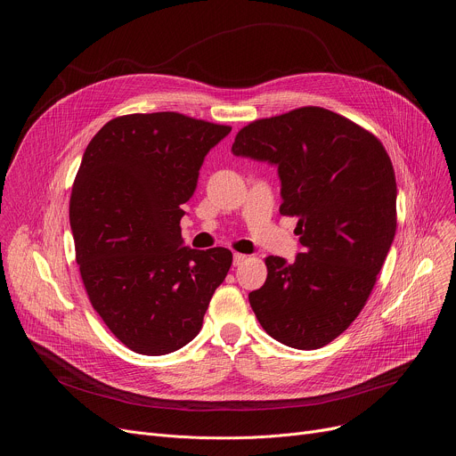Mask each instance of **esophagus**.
Returning a JSON list of instances; mask_svg holds the SVG:
<instances>
[{
    "label": "esophagus",
    "instance_id": "obj_1",
    "mask_svg": "<svg viewBox=\"0 0 456 456\" xmlns=\"http://www.w3.org/2000/svg\"><path fill=\"white\" fill-rule=\"evenodd\" d=\"M247 259V256L245 254H240V252H234V257H232V264H234V267H238V265H241L243 262Z\"/></svg>",
    "mask_w": 456,
    "mask_h": 456
}]
</instances>
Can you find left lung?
Wrapping results in <instances>:
<instances>
[{
	"label": "left lung",
	"mask_w": 456,
	"mask_h": 456,
	"mask_svg": "<svg viewBox=\"0 0 456 456\" xmlns=\"http://www.w3.org/2000/svg\"><path fill=\"white\" fill-rule=\"evenodd\" d=\"M232 153L278 166L283 216H296L303 252L267 256L265 285L248 294L276 341L315 350L341 336L364 308L397 229V182L382 142L319 106L257 118Z\"/></svg>",
	"instance_id": "obj_1"
}]
</instances>
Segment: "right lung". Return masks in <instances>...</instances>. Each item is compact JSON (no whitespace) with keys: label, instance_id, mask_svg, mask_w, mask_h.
<instances>
[{"label":"right lung","instance_id":"right-lung-1","mask_svg":"<svg viewBox=\"0 0 456 456\" xmlns=\"http://www.w3.org/2000/svg\"><path fill=\"white\" fill-rule=\"evenodd\" d=\"M231 126L176 111L129 113L90 141L70 194L88 299L129 350L164 355L197 338L232 252L182 247V206Z\"/></svg>","mask_w":456,"mask_h":456}]
</instances>
